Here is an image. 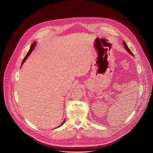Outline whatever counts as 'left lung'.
I'll return each mask as SVG.
<instances>
[{"label": "left lung", "mask_w": 153, "mask_h": 153, "mask_svg": "<svg viewBox=\"0 0 153 153\" xmlns=\"http://www.w3.org/2000/svg\"><path fill=\"white\" fill-rule=\"evenodd\" d=\"M123 45H124V47H125V48L126 49V51L128 52V53L130 54V55H131V56H133V53L131 52V51H130V49H129L128 48V45H127V44H126V43L123 41Z\"/></svg>", "instance_id": "obj_1"}]
</instances>
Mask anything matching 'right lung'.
<instances>
[{
	"instance_id": "1",
	"label": "right lung",
	"mask_w": 153,
	"mask_h": 153,
	"mask_svg": "<svg viewBox=\"0 0 153 153\" xmlns=\"http://www.w3.org/2000/svg\"><path fill=\"white\" fill-rule=\"evenodd\" d=\"M36 42H34V43H32V44H31V47H30V50H29L28 52L27 53V55H26V56H25V58H24V59L23 60V61H22V65H21V67H22V65H23V63H24V62H25V60H27V59L28 58V56H29L30 55V54H31V52H32V51H33V49L35 48V45H36ZM64 122H65V120H64V121L62 122V123H61V125H60L59 126V127H60V126H61V125H62V124H63V123H64Z\"/></svg>"
}]
</instances>
